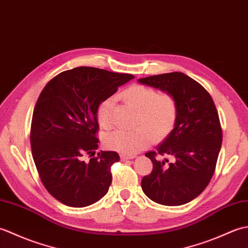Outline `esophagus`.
<instances>
[{
    "instance_id": "esophagus-1",
    "label": "esophagus",
    "mask_w": 248,
    "mask_h": 248,
    "mask_svg": "<svg viewBox=\"0 0 248 248\" xmlns=\"http://www.w3.org/2000/svg\"><path fill=\"white\" fill-rule=\"evenodd\" d=\"M134 155H120V159L121 161H127V160H131L134 159Z\"/></svg>"
}]
</instances>
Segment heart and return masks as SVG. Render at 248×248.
Wrapping results in <instances>:
<instances>
[{
	"label": "heart",
	"mask_w": 248,
	"mask_h": 248,
	"mask_svg": "<svg viewBox=\"0 0 248 248\" xmlns=\"http://www.w3.org/2000/svg\"><path fill=\"white\" fill-rule=\"evenodd\" d=\"M118 97L136 110L133 130H115L103 136L108 149L121 154L133 155L155 143L164 140L175 128L178 119V102L171 93H160L155 88L132 84L121 92ZM113 100L105 99L98 105L96 118L100 127L108 129L112 125Z\"/></svg>",
	"instance_id": "obj_1"
}]
</instances>
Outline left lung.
Returning <instances> with one entry per match:
<instances>
[{"instance_id": "left-lung-1", "label": "left lung", "mask_w": 248, "mask_h": 248, "mask_svg": "<svg viewBox=\"0 0 248 248\" xmlns=\"http://www.w3.org/2000/svg\"><path fill=\"white\" fill-rule=\"evenodd\" d=\"M140 83L171 93L178 102V119L172 132L155 151L145 155L154 168L141 180V188L152 202L180 205L196 198L215 171L223 132L217 109L204 87L182 72L163 73ZM170 155L172 163L157 156Z\"/></svg>"}]
</instances>
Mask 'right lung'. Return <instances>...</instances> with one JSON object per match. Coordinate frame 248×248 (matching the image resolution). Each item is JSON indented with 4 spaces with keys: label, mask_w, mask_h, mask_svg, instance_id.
Returning a JSON list of instances; mask_svg holds the SVG:
<instances>
[{
    "label": "right lung",
    "mask_w": 248,
    "mask_h": 248,
    "mask_svg": "<svg viewBox=\"0 0 248 248\" xmlns=\"http://www.w3.org/2000/svg\"><path fill=\"white\" fill-rule=\"evenodd\" d=\"M133 78L77 67L51 78L40 93L31 124V155L41 182L60 202L87 207L108 193L110 166L119 161V155L115 151H100L96 155V110Z\"/></svg>",
    "instance_id": "1"
}]
</instances>
